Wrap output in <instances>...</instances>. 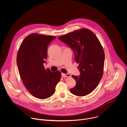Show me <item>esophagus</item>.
<instances>
[{
	"label": "esophagus",
	"instance_id": "1",
	"mask_svg": "<svg viewBox=\"0 0 127 127\" xmlns=\"http://www.w3.org/2000/svg\"><path fill=\"white\" fill-rule=\"evenodd\" d=\"M62 76L63 77H69L71 76V75L69 74H64V73H62Z\"/></svg>",
	"mask_w": 127,
	"mask_h": 127
}]
</instances>
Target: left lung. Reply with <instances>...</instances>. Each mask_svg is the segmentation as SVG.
<instances>
[{
	"mask_svg": "<svg viewBox=\"0 0 127 127\" xmlns=\"http://www.w3.org/2000/svg\"><path fill=\"white\" fill-rule=\"evenodd\" d=\"M58 39L73 50L74 60L79 63V76L72 75L76 85L70 89L73 95L85 96L96 88L103 72L104 52L96 35L90 30L82 29L62 35Z\"/></svg>",
	"mask_w": 127,
	"mask_h": 127,
	"instance_id": "1",
	"label": "left lung"
}]
</instances>
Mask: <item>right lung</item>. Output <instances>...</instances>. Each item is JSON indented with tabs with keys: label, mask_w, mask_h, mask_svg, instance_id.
<instances>
[{
	"label": "right lung",
	"mask_w": 127,
	"mask_h": 127,
	"mask_svg": "<svg viewBox=\"0 0 127 127\" xmlns=\"http://www.w3.org/2000/svg\"><path fill=\"white\" fill-rule=\"evenodd\" d=\"M55 36L32 33L24 40L18 51L17 65L21 79L33 96L44 99L55 93L60 80V71L45 69L44 63L47 58L48 45Z\"/></svg>",
	"instance_id": "right-lung-1"
}]
</instances>
